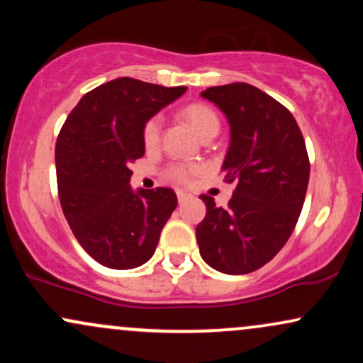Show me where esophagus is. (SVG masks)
<instances>
[{"label":"esophagus","mask_w":363,"mask_h":363,"mask_svg":"<svg viewBox=\"0 0 363 363\" xmlns=\"http://www.w3.org/2000/svg\"><path fill=\"white\" fill-rule=\"evenodd\" d=\"M187 198H189V194H187V193H186V191H181V189H179V191H177V199H179V203L186 201V199H187Z\"/></svg>","instance_id":"1"}]
</instances>
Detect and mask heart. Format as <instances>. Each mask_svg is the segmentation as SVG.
Segmentation results:
<instances>
[{
    "mask_svg": "<svg viewBox=\"0 0 363 363\" xmlns=\"http://www.w3.org/2000/svg\"><path fill=\"white\" fill-rule=\"evenodd\" d=\"M182 116H184L187 123L194 128V131L199 136H206L210 133H218L220 129V119L216 112L211 107L205 106V104H189L182 109ZM162 126H164V119L160 114L152 116L145 121L143 129H141V138H143V145L148 150L157 148L162 140ZM201 165L196 164H172L169 165L165 174L172 181L181 182V184H189L193 179L201 172Z\"/></svg>",
    "mask_w": 363,
    "mask_h": 363,
    "instance_id": "1",
    "label": "heart"
}]
</instances>
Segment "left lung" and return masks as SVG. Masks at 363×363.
<instances>
[{"label":"left lung","mask_w":363,"mask_h":363,"mask_svg":"<svg viewBox=\"0 0 363 363\" xmlns=\"http://www.w3.org/2000/svg\"><path fill=\"white\" fill-rule=\"evenodd\" d=\"M201 97L230 124L222 170L235 189L227 208L201 194L199 254L216 272L252 273L280 252L297 225L311 172L306 141L291 112L249 83L211 86Z\"/></svg>","instance_id":"1"}]
</instances>
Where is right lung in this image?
I'll list each match as a JSON object with an SVG mask.
<instances>
[{
	"label": "right lung",
	"mask_w": 363,
	"mask_h": 363,
	"mask_svg": "<svg viewBox=\"0 0 363 363\" xmlns=\"http://www.w3.org/2000/svg\"><path fill=\"white\" fill-rule=\"evenodd\" d=\"M186 91L116 78L82 97L56 141L57 194L73 235L112 269L145 264L177 206L170 187L135 191L131 164L145 155L141 129Z\"/></svg>",
	"instance_id": "1"
}]
</instances>
